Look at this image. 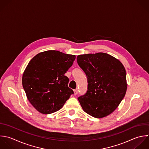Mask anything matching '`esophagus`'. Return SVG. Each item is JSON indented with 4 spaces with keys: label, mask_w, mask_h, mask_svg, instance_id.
I'll return each instance as SVG.
<instances>
[{
    "label": "esophagus",
    "mask_w": 149,
    "mask_h": 149,
    "mask_svg": "<svg viewBox=\"0 0 149 149\" xmlns=\"http://www.w3.org/2000/svg\"><path fill=\"white\" fill-rule=\"evenodd\" d=\"M74 95H77L78 94V90L77 89L74 90Z\"/></svg>",
    "instance_id": "34e87169"
}]
</instances>
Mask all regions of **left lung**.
Instances as JSON below:
<instances>
[{"instance_id": "obj_1", "label": "left lung", "mask_w": 149, "mask_h": 149, "mask_svg": "<svg viewBox=\"0 0 149 149\" xmlns=\"http://www.w3.org/2000/svg\"><path fill=\"white\" fill-rule=\"evenodd\" d=\"M77 60L88 78V91L78 98L82 109L97 118L109 116L118 107L127 92L124 65L105 53L81 54Z\"/></svg>"}]
</instances>
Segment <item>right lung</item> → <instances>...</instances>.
I'll list each match as a JSON object with an SVG mask.
<instances>
[{
  "instance_id": "1",
  "label": "right lung",
  "mask_w": 149,
  "mask_h": 149,
  "mask_svg": "<svg viewBox=\"0 0 149 149\" xmlns=\"http://www.w3.org/2000/svg\"><path fill=\"white\" fill-rule=\"evenodd\" d=\"M75 59V55L47 50L38 53L29 62L22 83L27 99L37 111L45 114L54 113L74 94L64 74Z\"/></svg>"
}]
</instances>
